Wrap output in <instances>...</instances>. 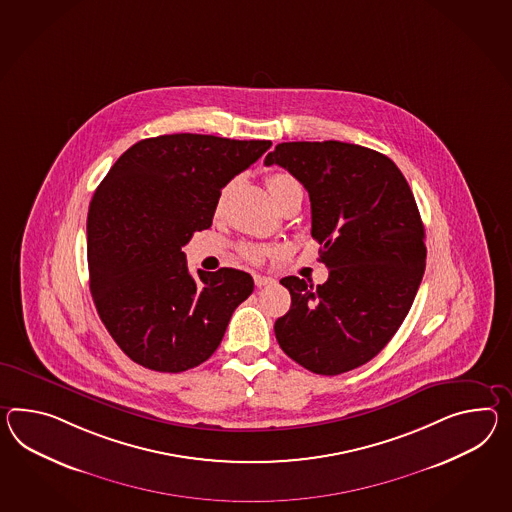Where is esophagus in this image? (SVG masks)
Returning a JSON list of instances; mask_svg holds the SVG:
<instances>
[{"label": "esophagus", "instance_id": "34e87169", "mask_svg": "<svg viewBox=\"0 0 512 512\" xmlns=\"http://www.w3.org/2000/svg\"><path fill=\"white\" fill-rule=\"evenodd\" d=\"M253 281H255V287H266V285H272L274 283V279H270V277H266V275L255 274L253 275Z\"/></svg>", "mask_w": 512, "mask_h": 512}]
</instances>
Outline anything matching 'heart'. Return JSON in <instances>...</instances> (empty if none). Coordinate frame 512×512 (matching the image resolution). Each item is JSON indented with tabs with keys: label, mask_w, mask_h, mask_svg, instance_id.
Here are the masks:
<instances>
[{
	"label": "heart",
	"mask_w": 512,
	"mask_h": 512,
	"mask_svg": "<svg viewBox=\"0 0 512 512\" xmlns=\"http://www.w3.org/2000/svg\"><path fill=\"white\" fill-rule=\"evenodd\" d=\"M266 185H268V190H270V194H272V198H274L275 205H279L281 200L287 196L288 192L301 190L300 183H298L292 175L283 174V172L268 175V177H266ZM240 253H242L248 261L257 262L261 261L266 250H264V248H257V246H250V244H244V246L240 248Z\"/></svg>",
	"instance_id": "heart-1"
}]
</instances>
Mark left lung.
<instances>
[{"mask_svg": "<svg viewBox=\"0 0 512 512\" xmlns=\"http://www.w3.org/2000/svg\"><path fill=\"white\" fill-rule=\"evenodd\" d=\"M264 164L307 188L311 235L329 268L316 287L281 279L292 305L275 338L314 374L359 368L396 335L424 277V224L411 187L387 155L338 140L283 142Z\"/></svg>", "mask_w": 512, "mask_h": 512, "instance_id": "obj_1", "label": "left lung"}]
</instances>
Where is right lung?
Wrapping results in <instances>:
<instances>
[{"mask_svg":"<svg viewBox=\"0 0 512 512\" xmlns=\"http://www.w3.org/2000/svg\"><path fill=\"white\" fill-rule=\"evenodd\" d=\"M270 146L192 133L146 138L96 188L87 218L90 292L131 361L179 374L220 346L253 279L235 268L198 270L194 279L181 248L211 227L222 188Z\"/></svg>","mask_w":512,"mask_h":512,"instance_id":"right-lung-1","label":"right lung"}]
</instances>
